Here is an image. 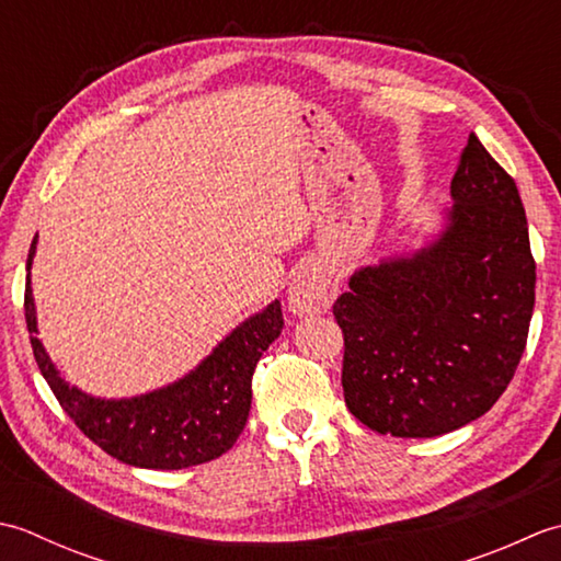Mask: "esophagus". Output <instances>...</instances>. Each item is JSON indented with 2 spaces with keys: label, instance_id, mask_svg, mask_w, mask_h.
<instances>
[{
  "label": "esophagus",
  "instance_id": "obj_1",
  "mask_svg": "<svg viewBox=\"0 0 561 561\" xmlns=\"http://www.w3.org/2000/svg\"><path fill=\"white\" fill-rule=\"evenodd\" d=\"M336 297V285L324 276V271L314 266L302 268L293 278L288 288V307L293 314L310 317V314H322L327 312L331 302Z\"/></svg>",
  "mask_w": 561,
  "mask_h": 561
}]
</instances>
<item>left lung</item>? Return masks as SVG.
<instances>
[{"label": "left lung", "instance_id": "left-lung-1", "mask_svg": "<svg viewBox=\"0 0 561 561\" xmlns=\"http://www.w3.org/2000/svg\"><path fill=\"white\" fill-rule=\"evenodd\" d=\"M453 205L419 249L353 271L334 302L346 407L397 438H433L496 404L535 305V261L516 181L472 133Z\"/></svg>", "mask_w": 561, "mask_h": 561}]
</instances>
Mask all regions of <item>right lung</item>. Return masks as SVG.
<instances>
[{
  "instance_id": "obj_1",
  "label": "right lung",
  "mask_w": 561,
  "mask_h": 561,
  "mask_svg": "<svg viewBox=\"0 0 561 561\" xmlns=\"http://www.w3.org/2000/svg\"><path fill=\"white\" fill-rule=\"evenodd\" d=\"M36 244L38 234L26 261V327L38 368L77 428L111 457L142 470H184L230 450L249 419L251 375L283 331L280 300L234 327L210 356L179 380L137 397H94L65 380L36 336L38 317L31 288Z\"/></svg>"
}]
</instances>
